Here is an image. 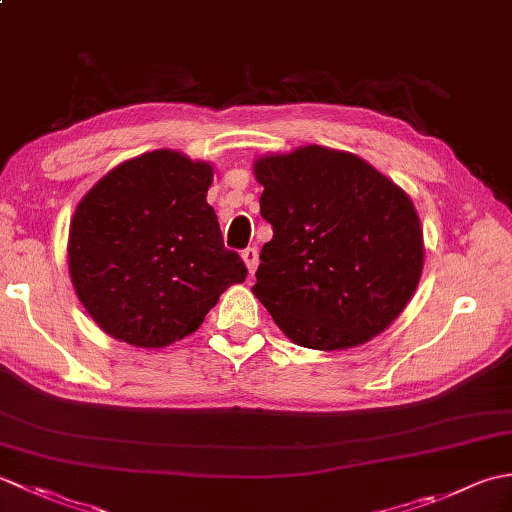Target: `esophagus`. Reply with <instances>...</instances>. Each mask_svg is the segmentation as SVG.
Returning a JSON list of instances; mask_svg holds the SVG:
<instances>
[{"label": "esophagus", "instance_id": "34e87169", "mask_svg": "<svg viewBox=\"0 0 512 512\" xmlns=\"http://www.w3.org/2000/svg\"><path fill=\"white\" fill-rule=\"evenodd\" d=\"M242 259H244V264H246V268H248V273H250V275H255L257 264H259V253H257V248H255V246H248V248H244V250H242Z\"/></svg>", "mask_w": 512, "mask_h": 512}]
</instances>
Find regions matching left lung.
<instances>
[{
  "label": "left lung",
  "mask_w": 512,
  "mask_h": 512,
  "mask_svg": "<svg viewBox=\"0 0 512 512\" xmlns=\"http://www.w3.org/2000/svg\"><path fill=\"white\" fill-rule=\"evenodd\" d=\"M273 226L253 295L290 341L347 350L387 330L422 275L409 195L369 162L319 145L255 160Z\"/></svg>",
  "instance_id": "left-lung-1"
}]
</instances>
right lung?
<instances>
[{
  "label": "right lung",
  "instance_id": "right-lung-1",
  "mask_svg": "<svg viewBox=\"0 0 512 512\" xmlns=\"http://www.w3.org/2000/svg\"><path fill=\"white\" fill-rule=\"evenodd\" d=\"M209 162L156 149L85 193L70 224L76 297L99 328L136 347H165L202 325L248 270L224 246L206 191Z\"/></svg>",
  "mask_w": 512,
  "mask_h": 512
}]
</instances>
